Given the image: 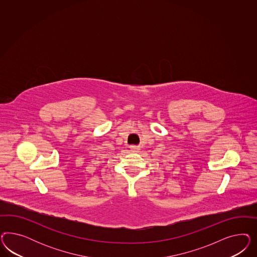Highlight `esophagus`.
<instances>
[{"instance_id": "obj_1", "label": "esophagus", "mask_w": 257, "mask_h": 257, "mask_svg": "<svg viewBox=\"0 0 257 257\" xmlns=\"http://www.w3.org/2000/svg\"><path fill=\"white\" fill-rule=\"evenodd\" d=\"M130 148L132 150V152H139V150H140L139 146H131Z\"/></svg>"}]
</instances>
